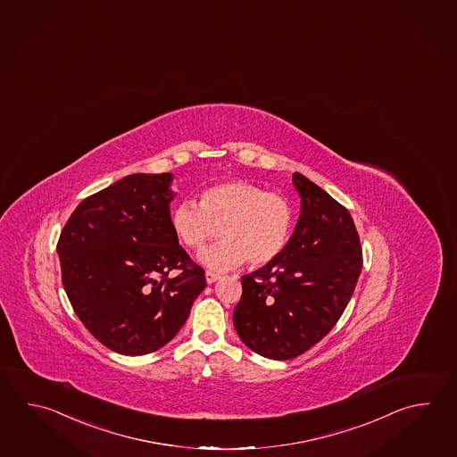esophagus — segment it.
<instances>
[{"mask_svg": "<svg viewBox=\"0 0 457 457\" xmlns=\"http://www.w3.org/2000/svg\"><path fill=\"white\" fill-rule=\"evenodd\" d=\"M205 278L206 283H208V285H212V283H214L216 279H220V275H216V273H213V271H206Z\"/></svg>", "mask_w": 457, "mask_h": 457, "instance_id": "34e87169", "label": "esophagus"}]
</instances>
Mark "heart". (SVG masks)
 I'll return each mask as SVG.
<instances>
[{
    "instance_id": "1",
    "label": "heart",
    "mask_w": 457,
    "mask_h": 457,
    "mask_svg": "<svg viewBox=\"0 0 457 457\" xmlns=\"http://www.w3.org/2000/svg\"><path fill=\"white\" fill-rule=\"evenodd\" d=\"M293 208L287 196L234 180L208 187L200 204L180 200L170 210V228L187 249H200L220 228V239L198 253L206 269L224 271L275 261L288 243Z\"/></svg>"
}]
</instances>
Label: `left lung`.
I'll return each instance as SVG.
<instances>
[{"label": "left lung", "mask_w": 457, "mask_h": 457, "mask_svg": "<svg viewBox=\"0 0 457 457\" xmlns=\"http://www.w3.org/2000/svg\"><path fill=\"white\" fill-rule=\"evenodd\" d=\"M295 233L275 261L243 277L234 308L237 336L252 352L291 360L320 342L344 314L363 267L350 212L303 174Z\"/></svg>", "instance_id": "left-lung-1"}]
</instances>
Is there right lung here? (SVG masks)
<instances>
[{"instance_id":"1","label":"right lung","mask_w":457,"mask_h":457,"mask_svg":"<svg viewBox=\"0 0 457 457\" xmlns=\"http://www.w3.org/2000/svg\"><path fill=\"white\" fill-rule=\"evenodd\" d=\"M170 182L169 172L117 180L76 206L56 244L76 316L115 353L140 356L170 342L206 287L170 228Z\"/></svg>"}]
</instances>
